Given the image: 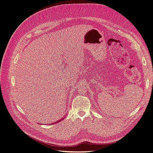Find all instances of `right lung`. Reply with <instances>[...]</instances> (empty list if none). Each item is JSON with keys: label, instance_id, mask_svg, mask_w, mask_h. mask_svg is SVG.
I'll return each instance as SVG.
<instances>
[{"label": "right lung", "instance_id": "right-lung-1", "mask_svg": "<svg viewBox=\"0 0 153 153\" xmlns=\"http://www.w3.org/2000/svg\"><path fill=\"white\" fill-rule=\"evenodd\" d=\"M62 121V120H60V121ZM59 121H57V122H56V123H58Z\"/></svg>", "mask_w": 153, "mask_h": 153}]
</instances>
